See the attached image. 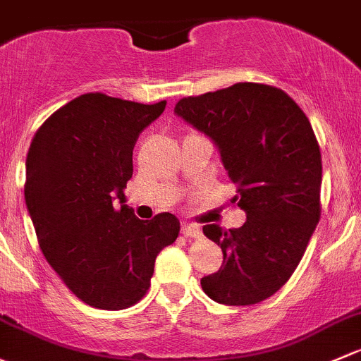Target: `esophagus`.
Listing matches in <instances>:
<instances>
[{"instance_id":"1","label":"esophagus","mask_w":361,"mask_h":361,"mask_svg":"<svg viewBox=\"0 0 361 361\" xmlns=\"http://www.w3.org/2000/svg\"><path fill=\"white\" fill-rule=\"evenodd\" d=\"M181 233L185 235V237H190V238H199L200 235H202V231L197 225H193V223H183L181 225Z\"/></svg>"}]
</instances>
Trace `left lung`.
Returning <instances> with one entry per match:
<instances>
[{"label":"left lung","mask_w":361,"mask_h":361,"mask_svg":"<svg viewBox=\"0 0 361 361\" xmlns=\"http://www.w3.org/2000/svg\"><path fill=\"white\" fill-rule=\"evenodd\" d=\"M174 112L214 140L247 214L240 228H202L225 263L200 280L202 290L221 305H257L286 286L320 219L313 128L286 91L261 82L181 98Z\"/></svg>","instance_id":"8db88e82"}]
</instances>
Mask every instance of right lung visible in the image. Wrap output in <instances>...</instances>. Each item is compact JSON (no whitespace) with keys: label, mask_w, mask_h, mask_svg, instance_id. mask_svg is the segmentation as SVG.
<instances>
[{"label":"right lung","mask_w":361,"mask_h":361,"mask_svg":"<svg viewBox=\"0 0 361 361\" xmlns=\"http://www.w3.org/2000/svg\"><path fill=\"white\" fill-rule=\"evenodd\" d=\"M164 109L166 100L145 105L86 93L53 112L30 142L24 195L39 247L72 294L93 308L136 305L157 254L180 233L171 212L138 219L124 204L136 140Z\"/></svg>","instance_id":"add662e5"}]
</instances>
